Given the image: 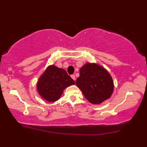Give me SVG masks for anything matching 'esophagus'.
Returning a JSON list of instances; mask_svg holds the SVG:
<instances>
[{
  "label": "esophagus",
  "instance_id": "34e87169",
  "mask_svg": "<svg viewBox=\"0 0 147 147\" xmlns=\"http://www.w3.org/2000/svg\"><path fill=\"white\" fill-rule=\"evenodd\" d=\"M71 77L72 78V79H73V80H74V81L76 80V77H75V76L74 75V74H72V75L71 76Z\"/></svg>",
  "mask_w": 147,
  "mask_h": 147
}]
</instances>
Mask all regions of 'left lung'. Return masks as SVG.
Masks as SVG:
<instances>
[{
  "mask_svg": "<svg viewBox=\"0 0 147 147\" xmlns=\"http://www.w3.org/2000/svg\"><path fill=\"white\" fill-rule=\"evenodd\" d=\"M76 85L93 104H100L111 96L114 82L109 72L95 63H86L80 68Z\"/></svg>",
  "mask_w": 147,
  "mask_h": 147,
  "instance_id": "obj_1",
  "label": "left lung"
}]
</instances>
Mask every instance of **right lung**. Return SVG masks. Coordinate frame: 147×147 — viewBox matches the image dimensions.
Instances as JSON below:
<instances>
[{"label": "right lung", "mask_w": 147, "mask_h": 147, "mask_svg": "<svg viewBox=\"0 0 147 147\" xmlns=\"http://www.w3.org/2000/svg\"><path fill=\"white\" fill-rule=\"evenodd\" d=\"M74 84V81L64 69L51 65L39 78L36 90L42 98L53 102L60 98L65 88Z\"/></svg>", "instance_id": "1"}]
</instances>
